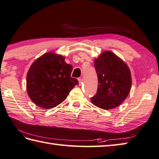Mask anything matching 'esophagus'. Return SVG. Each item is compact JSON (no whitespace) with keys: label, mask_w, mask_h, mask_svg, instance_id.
<instances>
[{"label":"esophagus","mask_w":159,"mask_h":159,"mask_svg":"<svg viewBox=\"0 0 159 159\" xmlns=\"http://www.w3.org/2000/svg\"><path fill=\"white\" fill-rule=\"evenodd\" d=\"M78 80H79V85H80V84H81V83H82V79H80V78H79V79H78Z\"/></svg>","instance_id":"34e87169"}]
</instances>
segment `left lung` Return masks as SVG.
Wrapping results in <instances>:
<instances>
[{"mask_svg":"<svg viewBox=\"0 0 159 159\" xmlns=\"http://www.w3.org/2000/svg\"><path fill=\"white\" fill-rule=\"evenodd\" d=\"M98 89L91 98L92 103L103 110H111L122 103L132 85L131 73L125 63L110 51L94 60Z\"/></svg>","mask_w":159,"mask_h":159,"instance_id":"left-lung-1","label":"left lung"}]
</instances>
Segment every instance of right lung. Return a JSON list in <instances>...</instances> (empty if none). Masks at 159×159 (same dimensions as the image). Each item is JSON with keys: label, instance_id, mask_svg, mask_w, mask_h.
Wrapping results in <instances>:
<instances>
[{"label": "right lung", "instance_id": "obj_1", "mask_svg": "<svg viewBox=\"0 0 159 159\" xmlns=\"http://www.w3.org/2000/svg\"><path fill=\"white\" fill-rule=\"evenodd\" d=\"M72 65L65 57L48 52L34 62L27 75V91L34 103L44 109L57 106L79 84L71 77Z\"/></svg>", "mask_w": 159, "mask_h": 159}]
</instances>
